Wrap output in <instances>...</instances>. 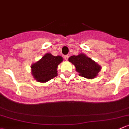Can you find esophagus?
<instances>
[{"instance_id":"1","label":"esophagus","mask_w":129,"mask_h":129,"mask_svg":"<svg viewBox=\"0 0 129 129\" xmlns=\"http://www.w3.org/2000/svg\"><path fill=\"white\" fill-rule=\"evenodd\" d=\"M68 59H69V55H66L64 56V59L66 60H68Z\"/></svg>"}]
</instances>
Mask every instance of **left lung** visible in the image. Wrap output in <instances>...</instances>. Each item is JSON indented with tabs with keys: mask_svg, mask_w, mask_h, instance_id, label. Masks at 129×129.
<instances>
[{
	"mask_svg": "<svg viewBox=\"0 0 129 129\" xmlns=\"http://www.w3.org/2000/svg\"><path fill=\"white\" fill-rule=\"evenodd\" d=\"M69 61L75 66L80 76L88 79L95 78L101 70V66L85 54L72 55L69 58Z\"/></svg>",
	"mask_w": 129,
	"mask_h": 129,
	"instance_id": "left-lung-1",
	"label": "left lung"
}]
</instances>
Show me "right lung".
<instances>
[{
  "label": "right lung",
  "mask_w": 129,
  "mask_h": 129,
  "mask_svg": "<svg viewBox=\"0 0 129 129\" xmlns=\"http://www.w3.org/2000/svg\"><path fill=\"white\" fill-rule=\"evenodd\" d=\"M62 61L63 58L60 55L54 56L51 53L46 54L31 66L32 75L37 82H46L57 75V69Z\"/></svg>",
  "instance_id": "add662e5"
}]
</instances>
